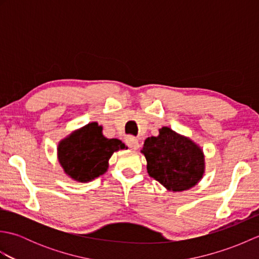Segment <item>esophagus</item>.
<instances>
[{
	"label": "esophagus",
	"mask_w": 259,
	"mask_h": 259,
	"mask_svg": "<svg viewBox=\"0 0 259 259\" xmlns=\"http://www.w3.org/2000/svg\"><path fill=\"white\" fill-rule=\"evenodd\" d=\"M125 145L128 146L129 148H131V149H135V150H137L140 147L139 140L135 138V137H131V136L126 137V138H125Z\"/></svg>",
	"instance_id": "esophagus-1"
}]
</instances>
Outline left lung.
<instances>
[{
  "instance_id": "obj_1",
  "label": "left lung",
  "mask_w": 259,
  "mask_h": 259,
  "mask_svg": "<svg viewBox=\"0 0 259 259\" xmlns=\"http://www.w3.org/2000/svg\"><path fill=\"white\" fill-rule=\"evenodd\" d=\"M141 152L147 159L150 177L170 191L190 189L205 171V158L200 148L168 126H162L158 137L147 138Z\"/></svg>"
}]
</instances>
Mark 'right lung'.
Returning a JSON list of instances; mask_svg holds the SVG:
<instances>
[{
  "label": "right lung",
  "instance_id": "add662e5",
  "mask_svg": "<svg viewBox=\"0 0 259 259\" xmlns=\"http://www.w3.org/2000/svg\"><path fill=\"white\" fill-rule=\"evenodd\" d=\"M124 148L122 141L107 139L102 126L91 122L60 142L58 159L65 174L79 183H87L106 172L112 153Z\"/></svg>",
  "mask_w": 259,
  "mask_h": 259
}]
</instances>
